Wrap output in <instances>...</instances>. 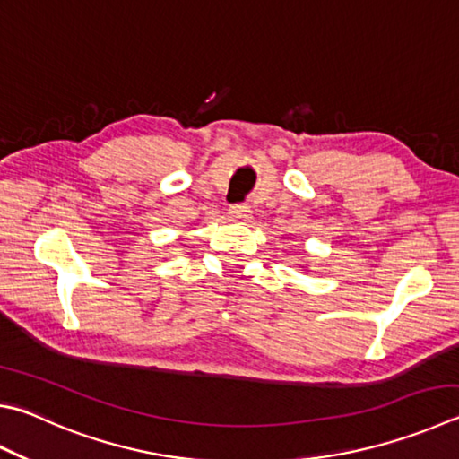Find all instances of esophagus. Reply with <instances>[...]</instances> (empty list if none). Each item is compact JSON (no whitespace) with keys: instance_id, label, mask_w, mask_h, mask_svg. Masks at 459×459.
I'll return each mask as SVG.
<instances>
[{"instance_id":"34e87169","label":"esophagus","mask_w":459,"mask_h":459,"mask_svg":"<svg viewBox=\"0 0 459 459\" xmlns=\"http://www.w3.org/2000/svg\"><path fill=\"white\" fill-rule=\"evenodd\" d=\"M229 214L232 221H248L251 219V208L245 206V204H235L229 208Z\"/></svg>"}]
</instances>
